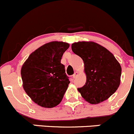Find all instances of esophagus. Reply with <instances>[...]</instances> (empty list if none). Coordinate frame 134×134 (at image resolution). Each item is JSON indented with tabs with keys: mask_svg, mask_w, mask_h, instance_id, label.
<instances>
[{
	"mask_svg": "<svg viewBox=\"0 0 134 134\" xmlns=\"http://www.w3.org/2000/svg\"><path fill=\"white\" fill-rule=\"evenodd\" d=\"M78 75H79V72H78L77 71H76V72H75V73H74V75H72V77H73V79H76V78L77 77Z\"/></svg>",
	"mask_w": 134,
	"mask_h": 134,
	"instance_id": "34e87169",
	"label": "esophagus"
}]
</instances>
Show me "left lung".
<instances>
[{
  "label": "left lung",
  "mask_w": 134,
  "mask_h": 134,
  "mask_svg": "<svg viewBox=\"0 0 134 134\" xmlns=\"http://www.w3.org/2000/svg\"><path fill=\"white\" fill-rule=\"evenodd\" d=\"M71 49L84 62L86 82L78 88L82 97L91 104H98L109 98L120 86L122 72L113 54L92 41L75 42Z\"/></svg>",
  "instance_id": "8db88e82"
}]
</instances>
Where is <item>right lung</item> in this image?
Instances as JSON below:
<instances>
[{
	"mask_svg": "<svg viewBox=\"0 0 134 134\" xmlns=\"http://www.w3.org/2000/svg\"><path fill=\"white\" fill-rule=\"evenodd\" d=\"M69 44L52 41L32 52L21 69L23 88L32 102L52 108L62 102L70 81L61 63Z\"/></svg>",
	"mask_w": 134,
	"mask_h": 134,
	"instance_id": "add662e5",
	"label": "right lung"
}]
</instances>
